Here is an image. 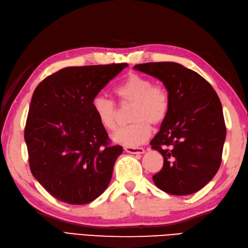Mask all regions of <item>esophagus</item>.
<instances>
[{
    "label": "esophagus",
    "instance_id": "obj_1",
    "mask_svg": "<svg viewBox=\"0 0 248 248\" xmlns=\"http://www.w3.org/2000/svg\"><path fill=\"white\" fill-rule=\"evenodd\" d=\"M129 154H143L144 149L142 148H133V146H125L124 149Z\"/></svg>",
    "mask_w": 248,
    "mask_h": 248
}]
</instances>
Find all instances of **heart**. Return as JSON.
I'll list each match as a JSON object with an SVG mask.
<instances>
[{"mask_svg": "<svg viewBox=\"0 0 248 248\" xmlns=\"http://www.w3.org/2000/svg\"><path fill=\"white\" fill-rule=\"evenodd\" d=\"M121 103L134 104L128 126L118 129L111 136L113 142L125 146H137L150 137L151 126L164 122L169 111L170 99L167 90L152 80L138 74H130L115 89ZM96 119L105 129L113 130L117 126L118 111L114 103L98 95L92 100Z\"/></svg>", "mask_w": 248, "mask_h": 248, "instance_id": "heart-1", "label": "heart"}]
</instances>
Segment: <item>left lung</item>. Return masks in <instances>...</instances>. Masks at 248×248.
Segmentation results:
<instances>
[{
  "instance_id": "obj_1",
  "label": "left lung",
  "mask_w": 248,
  "mask_h": 248,
  "mask_svg": "<svg viewBox=\"0 0 248 248\" xmlns=\"http://www.w3.org/2000/svg\"><path fill=\"white\" fill-rule=\"evenodd\" d=\"M134 69L163 82L170 99L168 114L150 142L164 157L154 183L171 195L194 194L220 166L226 126L218 96L204 78L179 63H144Z\"/></svg>"
}]
</instances>
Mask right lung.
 Here are the masks:
<instances>
[{
	"instance_id": "right-lung-1",
	"label": "right lung",
	"mask_w": 248,
	"mask_h": 248,
	"mask_svg": "<svg viewBox=\"0 0 248 248\" xmlns=\"http://www.w3.org/2000/svg\"><path fill=\"white\" fill-rule=\"evenodd\" d=\"M127 66L66 67L35 89L24 130L30 168L58 200L87 204L108 187L123 148L109 144L92 100Z\"/></svg>"
}]
</instances>
